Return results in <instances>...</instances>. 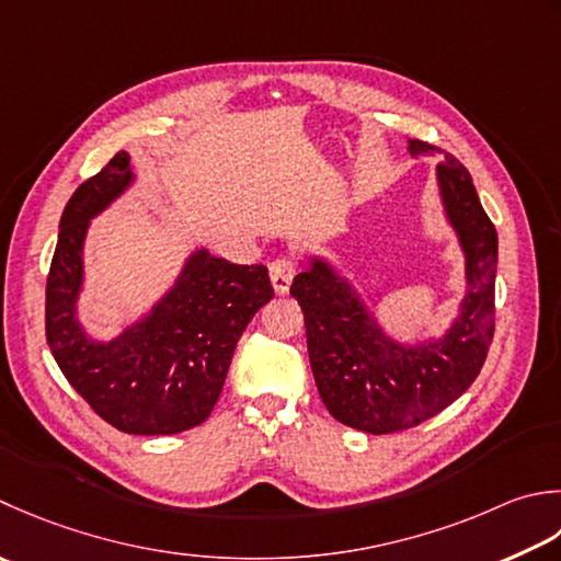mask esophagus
<instances>
[{"label": "esophagus", "instance_id": "1", "mask_svg": "<svg viewBox=\"0 0 561 561\" xmlns=\"http://www.w3.org/2000/svg\"><path fill=\"white\" fill-rule=\"evenodd\" d=\"M294 274H296V262L294 257H277L270 265V279H272V287L279 296H284L289 291L291 282H294Z\"/></svg>", "mask_w": 561, "mask_h": 561}]
</instances>
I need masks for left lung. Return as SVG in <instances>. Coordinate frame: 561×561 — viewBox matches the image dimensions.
Here are the masks:
<instances>
[{
	"instance_id": "1",
	"label": "left lung",
	"mask_w": 561,
	"mask_h": 561,
	"mask_svg": "<svg viewBox=\"0 0 561 561\" xmlns=\"http://www.w3.org/2000/svg\"><path fill=\"white\" fill-rule=\"evenodd\" d=\"M411 158L435 146L409 140ZM443 216L465 257V296L443 335L393 337L357 284L331 257L306 252L291 296L299 301L318 393L335 421L371 435L419 425L471 387L493 337L499 236L465 164L445 156L435 170Z\"/></svg>"
}]
</instances>
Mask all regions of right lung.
<instances>
[{
    "label": "right lung",
    "mask_w": 561,
    "mask_h": 561,
    "mask_svg": "<svg viewBox=\"0 0 561 561\" xmlns=\"http://www.w3.org/2000/svg\"><path fill=\"white\" fill-rule=\"evenodd\" d=\"M136 180L121 150L70 196L46 284V335L65 379L106 423L174 435L214 411L240 335L274 291L265 265H236L196 245L146 311L114 337H94L80 318L87 233Z\"/></svg>",
    "instance_id": "1"
}]
</instances>
